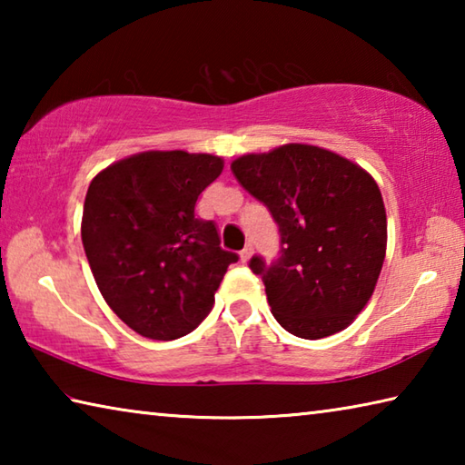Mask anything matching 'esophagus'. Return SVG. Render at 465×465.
I'll use <instances>...</instances> for the list:
<instances>
[{
	"label": "esophagus",
	"instance_id": "esophagus-1",
	"mask_svg": "<svg viewBox=\"0 0 465 465\" xmlns=\"http://www.w3.org/2000/svg\"><path fill=\"white\" fill-rule=\"evenodd\" d=\"M252 254H254V246H252V243H246V246H243V250L240 252V258H242V262H248Z\"/></svg>",
	"mask_w": 465,
	"mask_h": 465
}]
</instances>
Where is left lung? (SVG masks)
I'll return each instance as SVG.
<instances>
[{
    "label": "left lung",
    "mask_w": 465,
    "mask_h": 465,
    "mask_svg": "<svg viewBox=\"0 0 465 465\" xmlns=\"http://www.w3.org/2000/svg\"><path fill=\"white\" fill-rule=\"evenodd\" d=\"M232 172L279 225L272 262L250 258L272 316L299 338L318 341L355 320L380 279L388 223L375 180L328 149L289 143L242 155Z\"/></svg>",
    "instance_id": "8db88e82"
}]
</instances>
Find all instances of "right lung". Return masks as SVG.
I'll use <instances>...</instances> for the list:
<instances>
[{
	"label": "right lung",
	"instance_id": "obj_1",
	"mask_svg": "<svg viewBox=\"0 0 465 465\" xmlns=\"http://www.w3.org/2000/svg\"><path fill=\"white\" fill-rule=\"evenodd\" d=\"M209 153L145 152L102 170L84 203L82 242L102 297L152 341H174L209 316L238 254L215 222L196 217L199 194L222 174Z\"/></svg>",
	"mask_w": 465,
	"mask_h": 465
}]
</instances>
